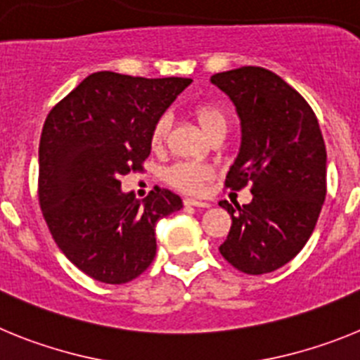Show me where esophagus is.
Listing matches in <instances>:
<instances>
[{
    "label": "esophagus",
    "mask_w": 360,
    "mask_h": 360,
    "mask_svg": "<svg viewBox=\"0 0 360 360\" xmlns=\"http://www.w3.org/2000/svg\"><path fill=\"white\" fill-rule=\"evenodd\" d=\"M184 205H187V207H198V209L209 207L207 202H202V200H193V198L184 200Z\"/></svg>",
    "instance_id": "obj_1"
}]
</instances>
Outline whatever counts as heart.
<instances>
[{
    "label": "heart",
    "mask_w": 360,
    "mask_h": 360,
    "mask_svg": "<svg viewBox=\"0 0 360 360\" xmlns=\"http://www.w3.org/2000/svg\"><path fill=\"white\" fill-rule=\"evenodd\" d=\"M195 117L198 120L200 128L203 133L211 136L227 133L229 129V115L225 108L219 103H202L195 108ZM169 131V115H160L153 124L151 133H149V144L157 151L164 146L165 136ZM212 178V169L205 164H196V162H178L171 165L165 171V182L173 186L174 189L196 195L203 189V184Z\"/></svg>",
    "instance_id": "obj_1"
}]
</instances>
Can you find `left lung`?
Returning <instances> with one entry per match:
<instances>
[{
  "mask_svg": "<svg viewBox=\"0 0 360 360\" xmlns=\"http://www.w3.org/2000/svg\"><path fill=\"white\" fill-rule=\"evenodd\" d=\"M211 81L236 104L241 148L225 187L250 186L247 205L227 200L232 225L219 254L245 274L287 265L314 232L326 196V148L319 122L279 75L259 66L214 73Z\"/></svg>",
  "mask_w": 360,
  "mask_h": 360,
  "instance_id": "1",
  "label": "left lung"
}]
</instances>
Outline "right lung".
Here are the masks:
<instances>
[{
    "label": "right lung",
    "instance_id": "add662e5",
    "mask_svg": "<svg viewBox=\"0 0 360 360\" xmlns=\"http://www.w3.org/2000/svg\"><path fill=\"white\" fill-rule=\"evenodd\" d=\"M191 79L91 73L50 110L39 142L37 195L43 218L73 265L122 285L151 265L155 225L180 211L167 189L144 202L120 191V176L144 169L149 133Z\"/></svg>",
    "mask_w": 360,
    "mask_h": 360
}]
</instances>
